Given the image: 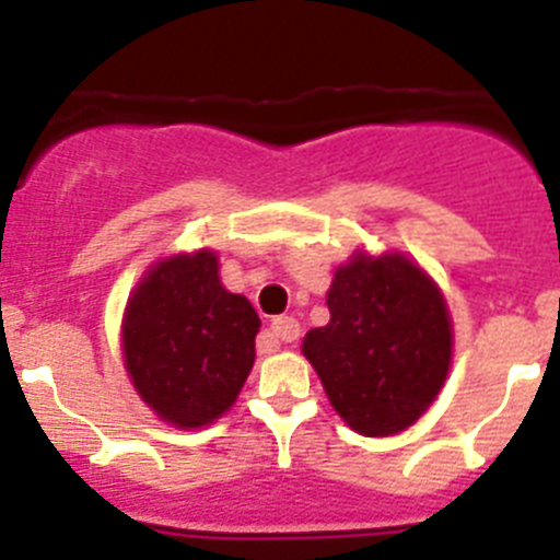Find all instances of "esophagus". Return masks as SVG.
<instances>
[{
    "mask_svg": "<svg viewBox=\"0 0 560 560\" xmlns=\"http://www.w3.org/2000/svg\"><path fill=\"white\" fill-rule=\"evenodd\" d=\"M280 339H283V341L300 339V323H296L294 316H277V319H271L266 336L257 341V350H260V353H269L271 345H275V341H280Z\"/></svg>",
    "mask_w": 560,
    "mask_h": 560,
    "instance_id": "obj_1",
    "label": "esophagus"
}]
</instances>
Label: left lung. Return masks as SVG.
<instances>
[{"instance_id":"left-lung-1","label":"left lung","mask_w":560,"mask_h":560,"mask_svg":"<svg viewBox=\"0 0 560 560\" xmlns=\"http://www.w3.org/2000/svg\"><path fill=\"white\" fill-rule=\"evenodd\" d=\"M330 323L303 339L330 407L353 432L389 438L440 395L452 368L446 296L404 252L355 249L334 271Z\"/></svg>"}]
</instances>
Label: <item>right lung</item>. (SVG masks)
<instances>
[{"mask_svg":"<svg viewBox=\"0 0 560 560\" xmlns=\"http://www.w3.org/2000/svg\"><path fill=\"white\" fill-rule=\"evenodd\" d=\"M260 316L221 285L212 249L167 255L140 277L122 314V364L145 407L176 429L230 412L255 364Z\"/></svg>","mask_w":560,"mask_h":560,"instance_id":"add662e5","label":"right lung"}]
</instances>
